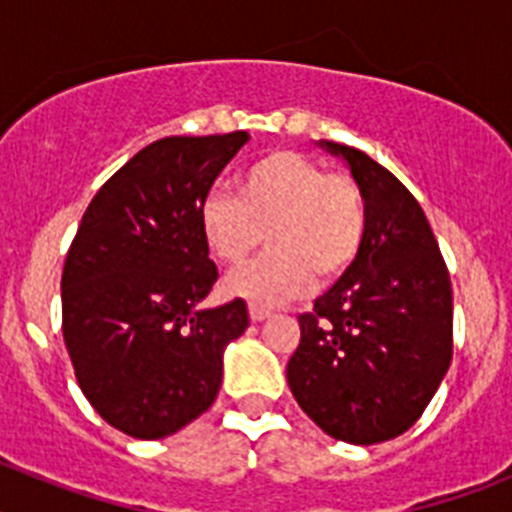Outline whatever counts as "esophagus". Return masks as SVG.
I'll return each mask as SVG.
<instances>
[{"mask_svg": "<svg viewBox=\"0 0 512 512\" xmlns=\"http://www.w3.org/2000/svg\"><path fill=\"white\" fill-rule=\"evenodd\" d=\"M248 312H251L253 323H264L266 318H271V310H266V307H259V305H248Z\"/></svg>", "mask_w": 512, "mask_h": 512, "instance_id": "1", "label": "esophagus"}]
</instances>
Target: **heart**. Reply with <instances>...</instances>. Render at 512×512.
<instances>
[{"instance_id":"1","label":"heart","mask_w":512,"mask_h":512,"mask_svg":"<svg viewBox=\"0 0 512 512\" xmlns=\"http://www.w3.org/2000/svg\"><path fill=\"white\" fill-rule=\"evenodd\" d=\"M271 251L230 274L225 292L259 307L305 295L318 279L354 264L366 235V207L348 176L295 151L269 153L238 176V197L212 189L200 202V233L217 261L238 266L264 243Z\"/></svg>"}]
</instances>
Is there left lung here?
Returning <instances> with one entry per match:
<instances>
[{
    "mask_svg": "<svg viewBox=\"0 0 512 512\" xmlns=\"http://www.w3.org/2000/svg\"><path fill=\"white\" fill-rule=\"evenodd\" d=\"M364 197L356 261L300 315L289 390L330 438L390 441L423 415L451 364L454 297L423 207L364 151L318 140Z\"/></svg>",
    "mask_w": 512,
    "mask_h": 512,
    "instance_id": "left-lung-1",
    "label": "left lung"
}]
</instances>
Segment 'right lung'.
Wrapping results in <instances>:
<instances>
[{"label":"right lung","instance_id":"right-lung-1","mask_svg":"<svg viewBox=\"0 0 512 512\" xmlns=\"http://www.w3.org/2000/svg\"><path fill=\"white\" fill-rule=\"evenodd\" d=\"M248 138L146 146L94 194L69 248L63 341L92 408L133 438H166L200 418L220 392L225 348L248 328L243 300L200 305L217 282L200 202Z\"/></svg>","mask_w":512,"mask_h":512}]
</instances>
